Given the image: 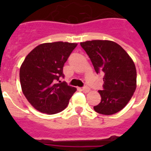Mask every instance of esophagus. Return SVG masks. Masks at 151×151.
Listing matches in <instances>:
<instances>
[{"instance_id": "esophagus-1", "label": "esophagus", "mask_w": 151, "mask_h": 151, "mask_svg": "<svg viewBox=\"0 0 151 151\" xmlns=\"http://www.w3.org/2000/svg\"><path fill=\"white\" fill-rule=\"evenodd\" d=\"M83 91V92H89V88L88 87V86H85V87L82 88V89H81Z\"/></svg>"}]
</instances>
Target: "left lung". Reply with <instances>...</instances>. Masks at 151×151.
<instances>
[{
  "instance_id": "8db88e82",
  "label": "left lung",
  "mask_w": 151,
  "mask_h": 151,
  "mask_svg": "<svg viewBox=\"0 0 151 151\" xmlns=\"http://www.w3.org/2000/svg\"><path fill=\"white\" fill-rule=\"evenodd\" d=\"M97 73L103 77L101 102L95 106L97 113L111 115L122 110L131 99L136 88V69L134 62L118 44L94 40L81 42Z\"/></svg>"
}]
</instances>
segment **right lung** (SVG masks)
<instances>
[{
	"label": "right lung",
	"instance_id": "1",
	"mask_svg": "<svg viewBox=\"0 0 151 151\" xmlns=\"http://www.w3.org/2000/svg\"><path fill=\"white\" fill-rule=\"evenodd\" d=\"M77 45L62 41L41 44L25 58L19 70L21 87L29 103L40 112H61L77 91L60 81L64 78V63Z\"/></svg>",
	"mask_w": 151,
	"mask_h": 151
}]
</instances>
